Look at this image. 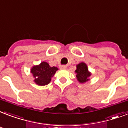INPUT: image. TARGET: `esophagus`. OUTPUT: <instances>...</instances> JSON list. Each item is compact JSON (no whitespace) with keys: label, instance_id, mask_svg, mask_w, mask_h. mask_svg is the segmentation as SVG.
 Segmentation results:
<instances>
[{"label":"esophagus","instance_id":"esophagus-1","mask_svg":"<svg viewBox=\"0 0 128 128\" xmlns=\"http://www.w3.org/2000/svg\"><path fill=\"white\" fill-rule=\"evenodd\" d=\"M60 69H66L67 68V66H65V65H62V66H60Z\"/></svg>","mask_w":128,"mask_h":128}]
</instances>
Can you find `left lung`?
Returning a JSON list of instances; mask_svg holds the SVG:
<instances>
[{
	"label": "left lung",
	"instance_id": "left-lung-1",
	"mask_svg": "<svg viewBox=\"0 0 128 128\" xmlns=\"http://www.w3.org/2000/svg\"><path fill=\"white\" fill-rule=\"evenodd\" d=\"M75 72L76 74V76L77 80L80 83H84L88 81L89 77L91 75V73L88 71L87 65L84 62L77 64L76 70H75Z\"/></svg>",
	"mask_w": 128,
	"mask_h": 128
}]
</instances>
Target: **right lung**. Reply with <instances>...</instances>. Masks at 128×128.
<instances>
[{"instance_id":"right-lung-1","label":"right lung","mask_w":128,"mask_h":128,"mask_svg":"<svg viewBox=\"0 0 128 128\" xmlns=\"http://www.w3.org/2000/svg\"><path fill=\"white\" fill-rule=\"evenodd\" d=\"M58 70L57 67H51L46 62H42L39 65L33 66L31 73L34 78V82L38 85L45 86L50 82L51 78Z\"/></svg>"}]
</instances>
